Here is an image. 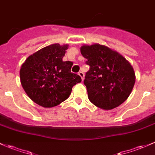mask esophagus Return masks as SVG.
<instances>
[{
	"mask_svg": "<svg viewBox=\"0 0 155 155\" xmlns=\"http://www.w3.org/2000/svg\"><path fill=\"white\" fill-rule=\"evenodd\" d=\"M78 74L80 75V77L81 78V80H82V81L84 80V74L82 72V71H79V73H78Z\"/></svg>",
	"mask_w": 155,
	"mask_h": 155,
	"instance_id": "obj_1",
	"label": "esophagus"
}]
</instances>
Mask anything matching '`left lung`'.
I'll return each instance as SVG.
<instances>
[{
    "label": "left lung",
    "instance_id": "left-lung-1",
    "mask_svg": "<svg viewBox=\"0 0 155 155\" xmlns=\"http://www.w3.org/2000/svg\"><path fill=\"white\" fill-rule=\"evenodd\" d=\"M80 50L90 66L84 80L89 101L105 110L125 102L135 83V73L130 63L104 45H83Z\"/></svg>",
    "mask_w": 155,
    "mask_h": 155
}]
</instances>
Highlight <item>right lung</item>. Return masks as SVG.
<instances>
[{
  "mask_svg": "<svg viewBox=\"0 0 155 155\" xmlns=\"http://www.w3.org/2000/svg\"><path fill=\"white\" fill-rule=\"evenodd\" d=\"M68 48V44H51L29 55L21 65V84L39 106H58L69 97L73 86L81 82L78 74L71 72L73 63L63 61Z\"/></svg>",
  "mask_w": 155,
  "mask_h": 155,
  "instance_id": "right-lung-1",
  "label": "right lung"
}]
</instances>
